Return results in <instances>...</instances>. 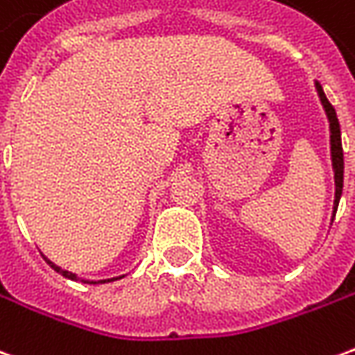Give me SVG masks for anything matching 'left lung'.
I'll return each instance as SVG.
<instances>
[{
  "label": "left lung",
  "mask_w": 355,
  "mask_h": 355,
  "mask_svg": "<svg viewBox=\"0 0 355 355\" xmlns=\"http://www.w3.org/2000/svg\"><path fill=\"white\" fill-rule=\"evenodd\" d=\"M315 89H318V94H320L321 104L327 112L329 117V127H331V159H333V169H335V205H333V216L336 213V207H338V201H340V196H343V182H344V154H343V142H340V125H338V117H336V112L333 108V104L327 101V96L323 93L320 83H315Z\"/></svg>",
  "instance_id": "obj_1"
}]
</instances>
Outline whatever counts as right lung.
<instances>
[{"label": "right lung", "mask_w": 355, "mask_h": 355, "mask_svg": "<svg viewBox=\"0 0 355 355\" xmlns=\"http://www.w3.org/2000/svg\"><path fill=\"white\" fill-rule=\"evenodd\" d=\"M45 259V257H43ZM47 261V264H49L55 272H58L60 275H64V277H68V279H73V282H78V275L72 274V272H68V270H62L60 266H57V264H53V262L49 261V259H45ZM119 277H123V275H119ZM119 277H112V279H101V282H85V283H108V282H116V279H119Z\"/></svg>", "instance_id": "right-lung-1"}]
</instances>
